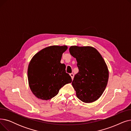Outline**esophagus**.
I'll list each match as a JSON object with an SVG mask.
<instances>
[{
	"label": "esophagus",
	"instance_id": "34e87169",
	"mask_svg": "<svg viewBox=\"0 0 131 131\" xmlns=\"http://www.w3.org/2000/svg\"><path fill=\"white\" fill-rule=\"evenodd\" d=\"M70 76L71 77L72 79V80H73V79H74V74H73V73H71V74H70Z\"/></svg>",
	"mask_w": 131,
	"mask_h": 131
}]
</instances>
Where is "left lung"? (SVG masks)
Here are the masks:
<instances>
[{"instance_id": "1", "label": "left lung", "mask_w": 131, "mask_h": 131, "mask_svg": "<svg viewBox=\"0 0 131 131\" xmlns=\"http://www.w3.org/2000/svg\"><path fill=\"white\" fill-rule=\"evenodd\" d=\"M70 52L76 58L79 72L72 84L77 97L85 103L97 100L104 92L109 78L108 67L101 54L91 46H71Z\"/></svg>"}]
</instances>
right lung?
Listing matches in <instances>:
<instances>
[{
	"instance_id": "1",
	"label": "right lung",
	"mask_w": 131,
	"mask_h": 131,
	"mask_svg": "<svg viewBox=\"0 0 131 131\" xmlns=\"http://www.w3.org/2000/svg\"><path fill=\"white\" fill-rule=\"evenodd\" d=\"M67 46H51L43 48L34 55L27 69L30 88L40 99H51L61 88L71 83L70 75L66 73V66L60 63ZM1 131V130H0Z\"/></svg>"
}]
</instances>
